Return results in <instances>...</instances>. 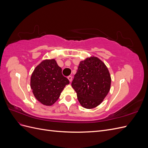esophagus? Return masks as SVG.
I'll list each match as a JSON object with an SVG mask.
<instances>
[{
  "label": "esophagus",
  "instance_id": "esophagus-1",
  "mask_svg": "<svg viewBox=\"0 0 148 148\" xmlns=\"http://www.w3.org/2000/svg\"><path fill=\"white\" fill-rule=\"evenodd\" d=\"M67 78H68V79H69V81L71 82V81H72V77H71V76H69V77H67Z\"/></svg>",
  "mask_w": 148,
  "mask_h": 148
}]
</instances>
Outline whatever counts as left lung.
Wrapping results in <instances>:
<instances>
[{
  "mask_svg": "<svg viewBox=\"0 0 148 148\" xmlns=\"http://www.w3.org/2000/svg\"><path fill=\"white\" fill-rule=\"evenodd\" d=\"M111 84L109 71L96 57L80 62L71 86L83 107L92 109L99 106L108 94Z\"/></svg>",
  "mask_w": 148,
  "mask_h": 148,
  "instance_id": "obj_1",
  "label": "left lung"
}]
</instances>
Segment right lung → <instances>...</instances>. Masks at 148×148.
I'll list each match as a JSON object with an SVG mask.
<instances>
[{
	"instance_id": "1",
	"label": "right lung",
	"mask_w": 148,
	"mask_h": 148,
	"mask_svg": "<svg viewBox=\"0 0 148 148\" xmlns=\"http://www.w3.org/2000/svg\"><path fill=\"white\" fill-rule=\"evenodd\" d=\"M69 80L62 75V69L54 59L45 60L36 67L31 77V88L37 100L51 106L60 97Z\"/></svg>"
}]
</instances>
